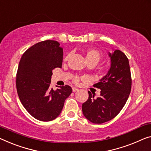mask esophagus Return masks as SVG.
<instances>
[{"instance_id":"1","label":"esophagus","mask_w":151,"mask_h":151,"mask_svg":"<svg viewBox=\"0 0 151 151\" xmlns=\"http://www.w3.org/2000/svg\"><path fill=\"white\" fill-rule=\"evenodd\" d=\"M72 89H73V92H76V91H78V89L76 88V87H73Z\"/></svg>"}]
</instances>
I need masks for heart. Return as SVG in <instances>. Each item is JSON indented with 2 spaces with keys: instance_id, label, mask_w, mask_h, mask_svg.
Listing matches in <instances>:
<instances>
[{
  "instance_id": "heart-1",
  "label": "heart",
  "mask_w": 151,
  "mask_h": 151,
  "mask_svg": "<svg viewBox=\"0 0 151 151\" xmlns=\"http://www.w3.org/2000/svg\"><path fill=\"white\" fill-rule=\"evenodd\" d=\"M85 57L87 63H94V64H96L100 60L102 55H101L100 53L98 51L93 49H90L85 51ZM68 58V57L67 56L65 58V60H67ZM78 81V78H76L75 81Z\"/></svg>"
}]
</instances>
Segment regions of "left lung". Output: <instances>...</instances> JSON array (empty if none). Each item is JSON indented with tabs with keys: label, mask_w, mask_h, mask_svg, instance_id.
Segmentation results:
<instances>
[{
	"label": "left lung",
	"mask_w": 151,
	"mask_h": 151,
	"mask_svg": "<svg viewBox=\"0 0 151 151\" xmlns=\"http://www.w3.org/2000/svg\"><path fill=\"white\" fill-rule=\"evenodd\" d=\"M108 55L111 58L110 69L93 85L101 89L100 96L95 98L94 94L88 91V100L82 105L85 117L96 124L115 117L125 106L131 91V72L127 56L119 49H114Z\"/></svg>",
	"instance_id": "obj_1"
}]
</instances>
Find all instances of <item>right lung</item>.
Returning <instances> with one entry per match:
<instances>
[{
    "mask_svg": "<svg viewBox=\"0 0 151 151\" xmlns=\"http://www.w3.org/2000/svg\"><path fill=\"white\" fill-rule=\"evenodd\" d=\"M63 49L56 40H47L25 51L19 63L16 87L22 105L34 118L50 121L60 115L73 89L68 85L50 87L52 70L62 68Z\"/></svg>",
    "mask_w": 151,
    "mask_h": 151,
    "instance_id": "right-lung-1",
    "label": "right lung"
}]
</instances>
